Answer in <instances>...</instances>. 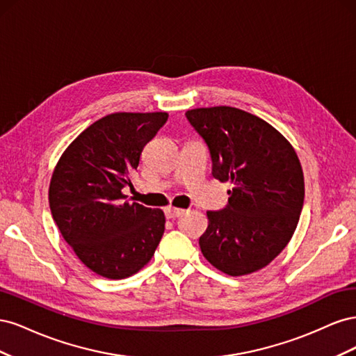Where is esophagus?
<instances>
[{
	"instance_id": "34e87169",
	"label": "esophagus",
	"mask_w": 356,
	"mask_h": 356,
	"mask_svg": "<svg viewBox=\"0 0 356 356\" xmlns=\"http://www.w3.org/2000/svg\"><path fill=\"white\" fill-rule=\"evenodd\" d=\"M182 213H184V209H181V208L168 207V208L165 209L166 218H177V217H179V215H182Z\"/></svg>"
}]
</instances>
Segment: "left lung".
<instances>
[{"instance_id": "left-lung-1", "label": "left lung", "mask_w": 356, "mask_h": 356, "mask_svg": "<svg viewBox=\"0 0 356 356\" xmlns=\"http://www.w3.org/2000/svg\"><path fill=\"white\" fill-rule=\"evenodd\" d=\"M209 148L212 175L230 181L229 203L208 211V229L199 245L222 273L260 270L293 238L305 200L300 160L273 126L233 106L186 113Z\"/></svg>"}]
</instances>
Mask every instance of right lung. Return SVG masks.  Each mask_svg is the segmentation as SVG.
I'll use <instances>...</instances> for the list:
<instances>
[{"instance_id":"add662e5","label":"right lung","mask_w":356,"mask_h":356,"mask_svg":"<svg viewBox=\"0 0 356 356\" xmlns=\"http://www.w3.org/2000/svg\"><path fill=\"white\" fill-rule=\"evenodd\" d=\"M168 113H114L83 131L59 159L49 188L60 234L96 275L124 279L152 260L165 213L126 200L129 174Z\"/></svg>"}]
</instances>
